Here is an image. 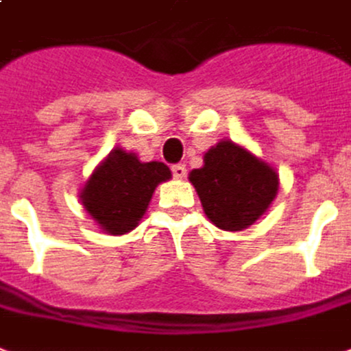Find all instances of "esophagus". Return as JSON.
Segmentation results:
<instances>
[{"label":"esophagus","instance_id":"esophagus-1","mask_svg":"<svg viewBox=\"0 0 351 351\" xmlns=\"http://www.w3.org/2000/svg\"><path fill=\"white\" fill-rule=\"evenodd\" d=\"M172 173L176 179H183L186 176V166L185 165H173Z\"/></svg>","mask_w":351,"mask_h":351}]
</instances>
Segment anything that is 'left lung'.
Segmentation results:
<instances>
[{
  "mask_svg": "<svg viewBox=\"0 0 351 351\" xmlns=\"http://www.w3.org/2000/svg\"><path fill=\"white\" fill-rule=\"evenodd\" d=\"M204 213L217 228L239 232L262 217L278 191L275 168L232 140L204 155V166L189 173Z\"/></svg>",
  "mask_w": 351,
  "mask_h": 351,
  "instance_id": "obj_1",
  "label": "left lung"
}]
</instances>
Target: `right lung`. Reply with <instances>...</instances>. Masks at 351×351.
I'll return each instance as SVG.
<instances>
[{
	"mask_svg": "<svg viewBox=\"0 0 351 351\" xmlns=\"http://www.w3.org/2000/svg\"><path fill=\"white\" fill-rule=\"evenodd\" d=\"M170 178L165 162H140L134 153L116 147L86 181L80 202L106 234L123 235L136 228L157 185Z\"/></svg>",
	"mask_w": 351,
	"mask_h": 351,
	"instance_id": "add662e5",
	"label": "right lung"
}]
</instances>
